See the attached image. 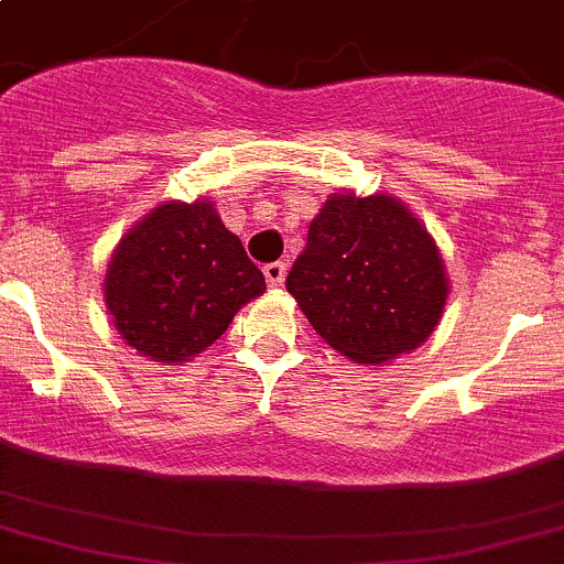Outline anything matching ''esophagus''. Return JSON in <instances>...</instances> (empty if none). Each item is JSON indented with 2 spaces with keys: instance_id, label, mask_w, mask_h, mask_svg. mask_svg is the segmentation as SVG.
I'll list each match as a JSON object with an SVG mask.
<instances>
[{
  "instance_id": "esophagus-1",
  "label": "esophagus",
  "mask_w": 564,
  "mask_h": 564,
  "mask_svg": "<svg viewBox=\"0 0 564 564\" xmlns=\"http://www.w3.org/2000/svg\"><path fill=\"white\" fill-rule=\"evenodd\" d=\"M264 278H268L270 289H281L283 281H286V262L264 264Z\"/></svg>"
}]
</instances>
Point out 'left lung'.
Segmentation results:
<instances>
[{"mask_svg": "<svg viewBox=\"0 0 564 564\" xmlns=\"http://www.w3.org/2000/svg\"><path fill=\"white\" fill-rule=\"evenodd\" d=\"M286 289L326 345L380 367L431 337L449 278L433 235L399 197L345 189L311 221Z\"/></svg>", "mask_w": 564, "mask_h": 564, "instance_id": "obj_1", "label": "left lung"}]
</instances>
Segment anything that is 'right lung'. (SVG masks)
I'll return each instance as SVG.
<instances>
[{"instance_id":"right-lung-1","label":"right lung","mask_w":564,"mask_h":564,"mask_svg":"<svg viewBox=\"0 0 564 564\" xmlns=\"http://www.w3.org/2000/svg\"><path fill=\"white\" fill-rule=\"evenodd\" d=\"M264 275L221 225L214 200H165L120 238L104 302L120 337L160 364H184L214 345Z\"/></svg>"}]
</instances>
